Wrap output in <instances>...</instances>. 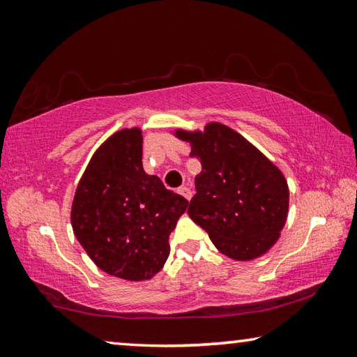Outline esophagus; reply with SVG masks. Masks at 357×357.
Returning <instances> with one entry per match:
<instances>
[{
    "instance_id": "34e87169",
    "label": "esophagus",
    "mask_w": 357,
    "mask_h": 357,
    "mask_svg": "<svg viewBox=\"0 0 357 357\" xmlns=\"http://www.w3.org/2000/svg\"><path fill=\"white\" fill-rule=\"evenodd\" d=\"M181 195H183L185 200H190L192 198V190H190V187H187V185H183V187H179V190H178Z\"/></svg>"
}]
</instances>
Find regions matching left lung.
<instances>
[{"label":"left lung","instance_id":"left-lung-1","mask_svg":"<svg viewBox=\"0 0 357 357\" xmlns=\"http://www.w3.org/2000/svg\"><path fill=\"white\" fill-rule=\"evenodd\" d=\"M200 159L190 219L206 229L215 249L234 261H252L273 249L285 227L289 189L273 160L228 126L211 121L204 129L176 128Z\"/></svg>","mask_w":357,"mask_h":357}]
</instances>
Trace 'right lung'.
Listing matches in <instances>:
<instances>
[{
	"mask_svg": "<svg viewBox=\"0 0 357 357\" xmlns=\"http://www.w3.org/2000/svg\"><path fill=\"white\" fill-rule=\"evenodd\" d=\"M140 128L114 132L96 149L70 209L75 238L104 273L144 282L164 268L170 233L189 202L142 164Z\"/></svg>",
	"mask_w": 357,
	"mask_h": 357,
	"instance_id": "right-lung-1",
	"label": "right lung"
}]
</instances>
